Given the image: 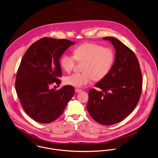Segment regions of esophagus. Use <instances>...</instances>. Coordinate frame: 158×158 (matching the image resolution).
I'll return each mask as SVG.
<instances>
[{"mask_svg":"<svg viewBox=\"0 0 158 158\" xmlns=\"http://www.w3.org/2000/svg\"><path fill=\"white\" fill-rule=\"evenodd\" d=\"M75 92H76V93H81V92H82V90L79 89H75Z\"/></svg>","mask_w":158,"mask_h":158,"instance_id":"obj_1","label":"esophagus"}]
</instances>
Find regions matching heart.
<instances>
[{"label": "heart", "instance_id": "obj_1", "mask_svg": "<svg viewBox=\"0 0 158 158\" xmlns=\"http://www.w3.org/2000/svg\"><path fill=\"white\" fill-rule=\"evenodd\" d=\"M73 54H65L62 56L60 64L68 73L73 70L78 62H85L84 73H76L64 79V83L74 87H82L90 84L93 79L101 81L109 73L115 61V53L110 48H103L93 43H85L76 47Z\"/></svg>", "mask_w": 158, "mask_h": 158}]
</instances>
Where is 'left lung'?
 <instances>
[{
  "label": "left lung",
  "mask_w": 158,
  "mask_h": 158,
  "mask_svg": "<svg viewBox=\"0 0 158 158\" xmlns=\"http://www.w3.org/2000/svg\"><path fill=\"white\" fill-rule=\"evenodd\" d=\"M115 49L114 64L107 76L95 84L101 89L89 92L87 109L103 125L120 122L135 109L142 92V76L134 53L118 39L107 36Z\"/></svg>",
  "instance_id": "1"
}]
</instances>
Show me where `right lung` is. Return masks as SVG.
I'll list each match as a JSON object with an SVG mask.
<instances>
[{
    "label": "right lung",
    "instance_id": "obj_1",
    "mask_svg": "<svg viewBox=\"0 0 158 158\" xmlns=\"http://www.w3.org/2000/svg\"><path fill=\"white\" fill-rule=\"evenodd\" d=\"M76 43L68 40L43 38L29 48L21 62L16 79V91L23 108L35 121L49 123L58 118L74 95L71 85L59 90L51 89L60 84V59Z\"/></svg>",
    "mask_w": 158,
    "mask_h": 158
}]
</instances>
